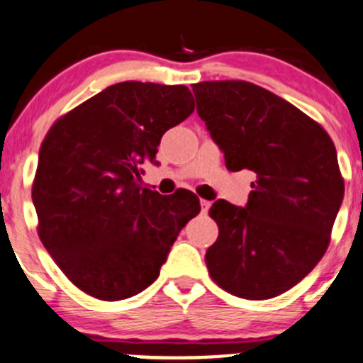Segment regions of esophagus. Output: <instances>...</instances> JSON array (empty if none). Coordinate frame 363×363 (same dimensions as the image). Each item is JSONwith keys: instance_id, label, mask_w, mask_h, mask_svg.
Segmentation results:
<instances>
[{"instance_id": "34e87169", "label": "esophagus", "mask_w": 363, "mask_h": 363, "mask_svg": "<svg viewBox=\"0 0 363 363\" xmlns=\"http://www.w3.org/2000/svg\"><path fill=\"white\" fill-rule=\"evenodd\" d=\"M209 206H211V203H209V201H206V199H201V208H203V211H204V213L208 211Z\"/></svg>"}]
</instances>
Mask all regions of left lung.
<instances>
[{"mask_svg": "<svg viewBox=\"0 0 363 363\" xmlns=\"http://www.w3.org/2000/svg\"><path fill=\"white\" fill-rule=\"evenodd\" d=\"M197 113L230 171L257 174L245 208L218 199V239L206 252L213 281L250 301L278 297L327 250L345 197L330 136L298 108L242 80L192 85Z\"/></svg>", "mask_w": 363, "mask_h": 363, "instance_id": "obj_1", "label": "left lung"}]
</instances>
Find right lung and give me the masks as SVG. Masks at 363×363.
<instances>
[{"instance_id": "add662e5", "label": "right lung", "mask_w": 363, "mask_h": 363, "mask_svg": "<svg viewBox=\"0 0 363 363\" xmlns=\"http://www.w3.org/2000/svg\"><path fill=\"white\" fill-rule=\"evenodd\" d=\"M185 85L121 82L59 118L40 148L33 183L43 246L69 281L101 301H122L159 278L171 246L201 211L190 190L143 186L145 160L190 117Z\"/></svg>"}]
</instances>
